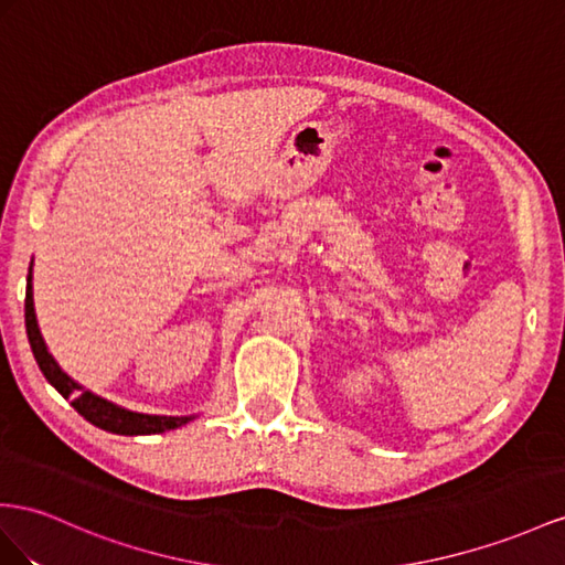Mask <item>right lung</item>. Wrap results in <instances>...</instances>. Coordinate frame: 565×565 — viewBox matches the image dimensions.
Here are the masks:
<instances>
[{
    "label": "right lung",
    "instance_id": "right-lung-1",
    "mask_svg": "<svg viewBox=\"0 0 565 565\" xmlns=\"http://www.w3.org/2000/svg\"><path fill=\"white\" fill-rule=\"evenodd\" d=\"M25 331H28V341H31L35 363L42 370V374H45V380L64 398H68L71 406H74L90 425L111 434H124V437H140V434H162L169 429L183 427L198 417V415H148V413L128 411L117 406V403L93 394L90 388L81 386L76 380H71L68 374L60 367V363H56L54 355L47 351V343L40 334L35 302H33V263L28 267V281H25Z\"/></svg>",
    "mask_w": 565,
    "mask_h": 565
}]
</instances>
